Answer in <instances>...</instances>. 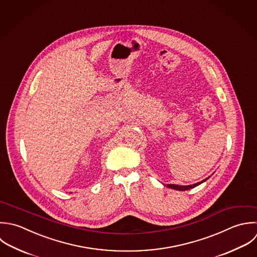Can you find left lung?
<instances>
[{
    "instance_id": "left-lung-1",
    "label": "left lung",
    "mask_w": 257,
    "mask_h": 257,
    "mask_svg": "<svg viewBox=\"0 0 257 257\" xmlns=\"http://www.w3.org/2000/svg\"><path fill=\"white\" fill-rule=\"evenodd\" d=\"M209 178V177H208ZM208 178H206V179H204V180H202L201 182H198V183H195V184H193V185H186V186H181V185H176V184H166V186L168 187V188H171V189H174V190H180V191H184V190H188V189H191V188H194V187H196V186H198L199 184H201V183H203L204 181H206Z\"/></svg>"
}]
</instances>
